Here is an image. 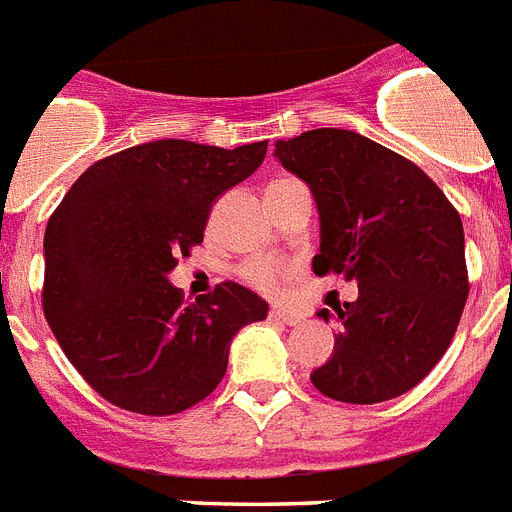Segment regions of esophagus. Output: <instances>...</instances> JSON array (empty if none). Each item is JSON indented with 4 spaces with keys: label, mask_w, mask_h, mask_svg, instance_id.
I'll list each match as a JSON object with an SVG mask.
<instances>
[{
    "label": "esophagus",
    "mask_w": 512,
    "mask_h": 512,
    "mask_svg": "<svg viewBox=\"0 0 512 512\" xmlns=\"http://www.w3.org/2000/svg\"><path fill=\"white\" fill-rule=\"evenodd\" d=\"M269 322L287 324V327H293V324L301 322V316L295 314V311H287V308H272V311H269Z\"/></svg>",
    "instance_id": "esophagus-1"
}]
</instances>
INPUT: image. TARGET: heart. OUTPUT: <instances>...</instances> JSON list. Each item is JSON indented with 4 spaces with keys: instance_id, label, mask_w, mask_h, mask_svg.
<instances>
[{
    "instance_id": "1",
    "label": "heart",
    "mask_w": 512,
    "mask_h": 512,
    "mask_svg": "<svg viewBox=\"0 0 512 512\" xmlns=\"http://www.w3.org/2000/svg\"><path fill=\"white\" fill-rule=\"evenodd\" d=\"M248 280L259 285L261 290H274L282 280V266L272 264V261H256L248 266Z\"/></svg>"
}]
</instances>
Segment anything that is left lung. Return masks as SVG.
Here are the masks:
<instances>
[{
  "instance_id": "8db88e82",
  "label": "left lung",
  "mask_w": 512,
  "mask_h": 512,
  "mask_svg": "<svg viewBox=\"0 0 512 512\" xmlns=\"http://www.w3.org/2000/svg\"><path fill=\"white\" fill-rule=\"evenodd\" d=\"M319 211L316 274L358 282L340 335L311 382L342 403H382L416 387L450 348L468 298L460 214L421 167L353 130L319 128L274 141Z\"/></svg>"
}]
</instances>
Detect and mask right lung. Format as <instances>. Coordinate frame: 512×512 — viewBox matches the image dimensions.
Segmentation results:
<instances>
[{
  "instance_id": "obj_1",
  "label": "right lung",
  "mask_w": 512,
  "mask_h": 512,
  "mask_svg": "<svg viewBox=\"0 0 512 512\" xmlns=\"http://www.w3.org/2000/svg\"><path fill=\"white\" fill-rule=\"evenodd\" d=\"M266 141L238 149L162 138L91 164L49 219L44 314L101 398L170 416L214 392L232 337L269 303L222 282L185 306L177 256L204 240L217 198L256 172Z\"/></svg>"
}]
</instances>
